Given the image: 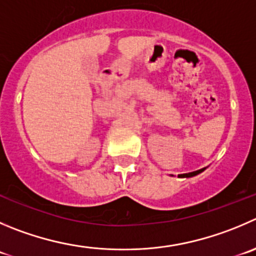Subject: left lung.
Segmentation results:
<instances>
[{
  "mask_svg": "<svg viewBox=\"0 0 256 256\" xmlns=\"http://www.w3.org/2000/svg\"><path fill=\"white\" fill-rule=\"evenodd\" d=\"M204 170H205V168H201V170H198V171L190 172V174H178V177H194V176H196V174H201V172H202Z\"/></svg>",
  "mask_w": 256,
  "mask_h": 256,
  "instance_id": "left-lung-1",
  "label": "left lung"
}]
</instances>
